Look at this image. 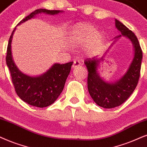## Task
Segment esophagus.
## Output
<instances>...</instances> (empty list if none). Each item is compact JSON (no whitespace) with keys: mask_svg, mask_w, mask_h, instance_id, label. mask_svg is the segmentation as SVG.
Segmentation results:
<instances>
[{"mask_svg":"<svg viewBox=\"0 0 147 147\" xmlns=\"http://www.w3.org/2000/svg\"><path fill=\"white\" fill-rule=\"evenodd\" d=\"M81 65V62L79 61L78 60H74V63L73 65H72V67L73 68H77L78 66H79Z\"/></svg>","mask_w":147,"mask_h":147,"instance_id":"1","label":"esophagus"}]
</instances>
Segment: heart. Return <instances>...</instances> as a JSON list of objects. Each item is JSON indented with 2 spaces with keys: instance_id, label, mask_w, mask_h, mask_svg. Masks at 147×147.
I'll list each match as a JSON object with an SVG mask.
<instances>
[{
  "instance_id": "1",
  "label": "heart",
  "mask_w": 147,
  "mask_h": 147,
  "mask_svg": "<svg viewBox=\"0 0 147 147\" xmlns=\"http://www.w3.org/2000/svg\"><path fill=\"white\" fill-rule=\"evenodd\" d=\"M95 28L88 24H78L73 27L70 36V42L75 47L86 44L85 53L94 56L99 53L105 43V37L101 33H96Z\"/></svg>"
}]
</instances>
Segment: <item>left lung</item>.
<instances>
[{
	"instance_id": "obj_1",
	"label": "left lung",
	"mask_w": 147,
	"mask_h": 147,
	"mask_svg": "<svg viewBox=\"0 0 147 147\" xmlns=\"http://www.w3.org/2000/svg\"><path fill=\"white\" fill-rule=\"evenodd\" d=\"M115 27L121 32L115 38L116 39L124 36L132 42L134 55L132 62L125 75L114 83H108L101 79L97 72V67L102 56L100 59L87 58L85 60L88 71L87 88L91 97L100 107L105 109H112L125 102L131 96L137 86L140 78L142 51L138 38L132 31L119 20H115Z\"/></svg>"
}]
</instances>
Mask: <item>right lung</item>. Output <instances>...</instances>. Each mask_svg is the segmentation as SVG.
Segmentation results:
<instances>
[{"instance_id": "right-lung-1", "label": "right lung", "mask_w": 147, "mask_h": 147, "mask_svg": "<svg viewBox=\"0 0 147 147\" xmlns=\"http://www.w3.org/2000/svg\"><path fill=\"white\" fill-rule=\"evenodd\" d=\"M62 12V11L59 10L36 9L24 18L17 26L41 13L53 16ZM16 29V27L9 38L6 56V63L15 90L18 96L28 105L39 108L47 107L54 102L62 93L73 62L54 64L47 72L38 77H30L22 73L15 64L11 55V41Z\"/></svg>"}]
</instances>
